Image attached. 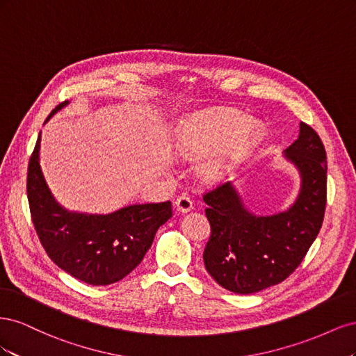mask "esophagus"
Wrapping results in <instances>:
<instances>
[{
    "instance_id": "34e87169",
    "label": "esophagus",
    "mask_w": 356,
    "mask_h": 356,
    "mask_svg": "<svg viewBox=\"0 0 356 356\" xmlns=\"http://www.w3.org/2000/svg\"><path fill=\"white\" fill-rule=\"evenodd\" d=\"M175 208H177V211H179L182 213L190 212L193 209V202L188 196H179L175 200Z\"/></svg>"
}]
</instances>
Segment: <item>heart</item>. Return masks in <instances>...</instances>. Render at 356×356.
Segmentation results:
<instances>
[{"instance_id":"b5f03b06","label":"heart","mask_w":356,"mask_h":356,"mask_svg":"<svg viewBox=\"0 0 356 356\" xmlns=\"http://www.w3.org/2000/svg\"><path fill=\"white\" fill-rule=\"evenodd\" d=\"M246 121L245 115L230 111L193 114L178 129L175 152L188 160L211 152L200 161L197 175L207 182L222 181L239 166L261 135L260 124Z\"/></svg>"}]
</instances>
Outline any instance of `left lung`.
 <instances>
[{
	"mask_svg": "<svg viewBox=\"0 0 356 356\" xmlns=\"http://www.w3.org/2000/svg\"><path fill=\"white\" fill-rule=\"evenodd\" d=\"M301 178L296 202L275 215H255L232 182L203 195L211 238L203 261L222 288L252 294L273 286L303 261L324 221L327 204V154L319 135L300 123V135L284 153Z\"/></svg>",
	"mask_w": 356,
	"mask_h": 356,
	"instance_id": "1",
	"label": "left lung"
}]
</instances>
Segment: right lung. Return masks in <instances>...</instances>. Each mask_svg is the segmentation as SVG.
Wrapping results in <instances>:
<instances>
[{
    "label": "right lung",
    "instance_id": "add662e5",
    "mask_svg": "<svg viewBox=\"0 0 356 356\" xmlns=\"http://www.w3.org/2000/svg\"><path fill=\"white\" fill-rule=\"evenodd\" d=\"M65 105L68 101L59 104L47 120ZM40 135L29 159L26 191L42 248L62 270L86 284L101 286L120 281L143 261L156 232L172 217L170 202L131 204L106 215L62 208L41 172Z\"/></svg>",
    "mask_w": 356,
    "mask_h": 356
}]
</instances>
